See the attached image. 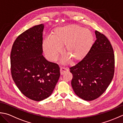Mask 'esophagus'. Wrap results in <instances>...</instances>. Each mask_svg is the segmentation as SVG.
<instances>
[{
	"label": "esophagus",
	"instance_id": "1",
	"mask_svg": "<svg viewBox=\"0 0 123 123\" xmlns=\"http://www.w3.org/2000/svg\"><path fill=\"white\" fill-rule=\"evenodd\" d=\"M68 70L66 68H64V67H61V69H60V72H61V75H63L65 73L68 72Z\"/></svg>",
	"mask_w": 123,
	"mask_h": 123
}]
</instances>
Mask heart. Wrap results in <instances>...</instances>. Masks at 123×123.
<instances>
[{"label": "heart", "instance_id": "obj_1", "mask_svg": "<svg viewBox=\"0 0 123 123\" xmlns=\"http://www.w3.org/2000/svg\"><path fill=\"white\" fill-rule=\"evenodd\" d=\"M94 42L92 32L77 25H68L56 27L51 37L45 38L42 49L47 58L55 61L64 47V54L72 62L83 60L91 51Z\"/></svg>", "mask_w": 123, "mask_h": 123}]
</instances>
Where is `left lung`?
Listing matches in <instances>:
<instances>
[{
    "mask_svg": "<svg viewBox=\"0 0 123 123\" xmlns=\"http://www.w3.org/2000/svg\"><path fill=\"white\" fill-rule=\"evenodd\" d=\"M95 34L97 40L88 55L69 68L75 93L86 101L103 94L114 74L115 56L111 42L99 32L96 31Z\"/></svg>",
    "mask_w": 123,
    "mask_h": 123,
    "instance_id": "8db88e82",
    "label": "left lung"
}]
</instances>
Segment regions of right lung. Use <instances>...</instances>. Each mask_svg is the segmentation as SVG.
<instances>
[{
  "instance_id": "obj_1",
  "label": "right lung",
  "mask_w": 123,
  "mask_h": 123,
  "mask_svg": "<svg viewBox=\"0 0 123 123\" xmlns=\"http://www.w3.org/2000/svg\"><path fill=\"white\" fill-rule=\"evenodd\" d=\"M43 29L41 24L20 34L11 53L12 79L25 96L37 101L50 96L61 75L58 65L42 55Z\"/></svg>"
}]
</instances>
